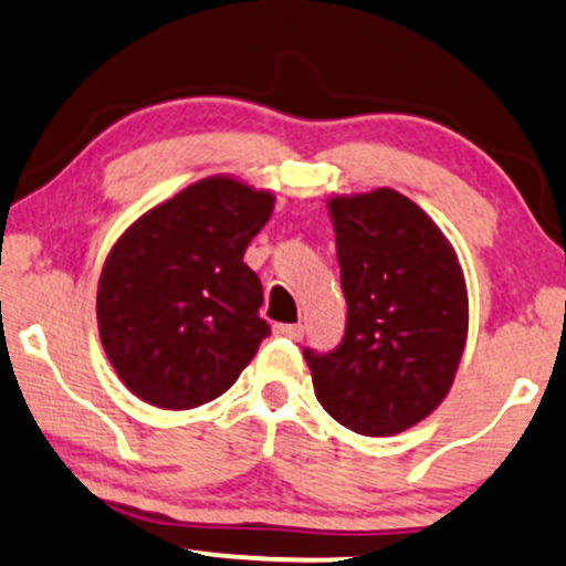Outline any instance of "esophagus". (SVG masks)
Here are the masks:
<instances>
[{
    "label": "esophagus",
    "mask_w": 566,
    "mask_h": 566,
    "mask_svg": "<svg viewBox=\"0 0 566 566\" xmlns=\"http://www.w3.org/2000/svg\"><path fill=\"white\" fill-rule=\"evenodd\" d=\"M274 334L284 336V339L300 342V339H303V326H300V324H276Z\"/></svg>",
    "instance_id": "34e87169"
}]
</instances>
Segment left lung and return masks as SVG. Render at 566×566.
<instances>
[{"mask_svg": "<svg viewBox=\"0 0 566 566\" xmlns=\"http://www.w3.org/2000/svg\"><path fill=\"white\" fill-rule=\"evenodd\" d=\"M347 328L334 353L305 349L336 423L395 436L443 402L468 342V284L436 221L391 188L328 198Z\"/></svg>", "mask_w": 566, "mask_h": 566, "instance_id": "obj_1", "label": "left lung"}]
</instances>
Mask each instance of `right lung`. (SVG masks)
Returning a JSON list of instances; mask_svg holds the SVG:
<instances>
[{
    "instance_id": "1",
    "label": "right lung",
    "mask_w": 566,
    "mask_h": 566,
    "mask_svg": "<svg viewBox=\"0 0 566 566\" xmlns=\"http://www.w3.org/2000/svg\"><path fill=\"white\" fill-rule=\"evenodd\" d=\"M274 192L211 175L135 219L106 255L96 292L112 368L143 402L190 410L224 395L259 353L263 287L242 261Z\"/></svg>"
}]
</instances>
